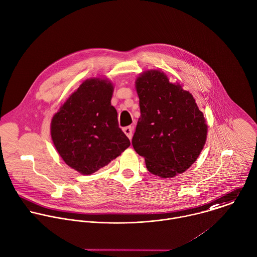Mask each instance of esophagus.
<instances>
[{"instance_id":"34e87169","label":"esophagus","mask_w":257,"mask_h":257,"mask_svg":"<svg viewBox=\"0 0 257 257\" xmlns=\"http://www.w3.org/2000/svg\"><path fill=\"white\" fill-rule=\"evenodd\" d=\"M123 131H124V133L126 134V136H127L129 139H131V138H132V131H133V129H132V127H131V126L125 127V128L123 129Z\"/></svg>"}]
</instances>
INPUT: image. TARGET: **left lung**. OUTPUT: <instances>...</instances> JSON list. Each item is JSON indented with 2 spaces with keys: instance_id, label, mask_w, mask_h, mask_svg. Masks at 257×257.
<instances>
[{
  "instance_id": "obj_1",
  "label": "left lung",
  "mask_w": 257,
  "mask_h": 257,
  "mask_svg": "<svg viewBox=\"0 0 257 257\" xmlns=\"http://www.w3.org/2000/svg\"><path fill=\"white\" fill-rule=\"evenodd\" d=\"M141 116L132 138L149 172L162 178L186 171L206 141L207 125L195 99L158 70L136 80Z\"/></svg>"
}]
</instances>
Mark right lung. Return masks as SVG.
Wrapping results in <instances>:
<instances>
[{"label":"right lung","mask_w":257,"mask_h":257,"mask_svg":"<svg viewBox=\"0 0 257 257\" xmlns=\"http://www.w3.org/2000/svg\"><path fill=\"white\" fill-rule=\"evenodd\" d=\"M112 94L109 81L86 80L52 119L51 136L58 153L84 175L108 165L130 146L111 105Z\"/></svg>","instance_id":"1"}]
</instances>
